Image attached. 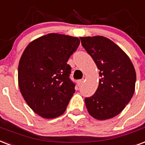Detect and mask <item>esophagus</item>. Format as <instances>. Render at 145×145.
Instances as JSON below:
<instances>
[{
	"label": "esophagus",
	"mask_w": 145,
	"mask_h": 145,
	"mask_svg": "<svg viewBox=\"0 0 145 145\" xmlns=\"http://www.w3.org/2000/svg\"><path fill=\"white\" fill-rule=\"evenodd\" d=\"M83 82H84V79H80V80H78V82H77V85H78V86H80V85H82L83 84Z\"/></svg>",
	"instance_id": "34e87169"
}]
</instances>
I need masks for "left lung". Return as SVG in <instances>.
Wrapping results in <instances>:
<instances>
[{"label":"left lung","mask_w":145,"mask_h":145,"mask_svg":"<svg viewBox=\"0 0 145 145\" xmlns=\"http://www.w3.org/2000/svg\"><path fill=\"white\" fill-rule=\"evenodd\" d=\"M83 48L92 57L99 69V85L96 92L86 97L88 113L97 120L117 116L132 99L136 73L126 54L106 37H80Z\"/></svg>","instance_id":"8db88e82"}]
</instances>
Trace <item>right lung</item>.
<instances>
[{"label":"right lung","mask_w":145,"mask_h":145,"mask_svg":"<svg viewBox=\"0 0 145 145\" xmlns=\"http://www.w3.org/2000/svg\"><path fill=\"white\" fill-rule=\"evenodd\" d=\"M79 44L77 37L50 33L31 41L22 53L19 88L27 104L42 118L62 115L75 93L67 62Z\"/></svg>","instance_id":"right-lung-1"}]
</instances>
